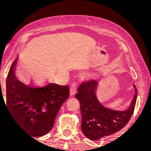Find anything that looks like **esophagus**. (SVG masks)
<instances>
[{
    "mask_svg": "<svg viewBox=\"0 0 151 151\" xmlns=\"http://www.w3.org/2000/svg\"><path fill=\"white\" fill-rule=\"evenodd\" d=\"M77 85L76 83H72V85L70 86V95L71 96H73L77 93Z\"/></svg>",
    "mask_w": 151,
    "mask_h": 151,
    "instance_id": "34e87169",
    "label": "esophagus"
}]
</instances>
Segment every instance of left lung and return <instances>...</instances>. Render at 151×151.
I'll list each match as a JSON object with an SVG mask.
<instances>
[{"label": "left lung", "mask_w": 151, "mask_h": 151, "mask_svg": "<svg viewBox=\"0 0 151 151\" xmlns=\"http://www.w3.org/2000/svg\"><path fill=\"white\" fill-rule=\"evenodd\" d=\"M97 81H83L78 88L75 97L80 103L81 128L83 133L91 141H96L120 131L128 124L136 106L137 89L130 106L125 111H115L104 106L96 96Z\"/></svg>", "instance_id": "1"}]
</instances>
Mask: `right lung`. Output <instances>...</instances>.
Returning a JSON list of instances; mask_svg holds the SVG:
<instances>
[{
    "mask_svg": "<svg viewBox=\"0 0 151 151\" xmlns=\"http://www.w3.org/2000/svg\"><path fill=\"white\" fill-rule=\"evenodd\" d=\"M16 64L15 60L6 79L7 108L25 132L32 137L42 136L52 129L60 107L69 97V86L26 84L15 77Z\"/></svg>",
    "mask_w": 151,
    "mask_h": 151,
    "instance_id": "add662e5",
    "label": "right lung"
}]
</instances>
